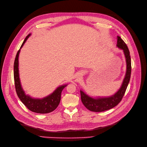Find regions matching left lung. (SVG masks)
I'll list each match as a JSON object with an SVG mask.
<instances>
[{
  "instance_id": "left-lung-1",
  "label": "left lung",
  "mask_w": 147,
  "mask_h": 147,
  "mask_svg": "<svg viewBox=\"0 0 147 147\" xmlns=\"http://www.w3.org/2000/svg\"><path fill=\"white\" fill-rule=\"evenodd\" d=\"M117 47L124 52L126 61V72L121 87L114 95L109 97L93 98L80 90L81 99L84 105L88 110L93 112H103L110 109L119 103L125 92L130 79L131 75V59L130 52L127 45L120 37L117 36Z\"/></svg>"
}]
</instances>
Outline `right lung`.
<instances>
[{
    "label": "right lung",
    "instance_id": "right-lung-1",
    "mask_svg": "<svg viewBox=\"0 0 147 147\" xmlns=\"http://www.w3.org/2000/svg\"><path fill=\"white\" fill-rule=\"evenodd\" d=\"M30 33L28 34L20 47L22 48L26 42V41L30 36ZM20 49L18 51L13 65V77H14L15 87L17 94L20 100L30 111L33 113L39 114H47L54 111L57 108L61 99V94L63 89L67 85L59 86L53 93L46 96L42 99L32 98L29 95H26L21 85L19 77L18 71V57L20 52Z\"/></svg>",
    "mask_w": 147,
    "mask_h": 147
}]
</instances>
